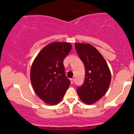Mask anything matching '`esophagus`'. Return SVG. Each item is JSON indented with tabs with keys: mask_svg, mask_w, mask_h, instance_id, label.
<instances>
[{
	"mask_svg": "<svg viewBox=\"0 0 134 134\" xmlns=\"http://www.w3.org/2000/svg\"><path fill=\"white\" fill-rule=\"evenodd\" d=\"M74 81V78H72V79H70V82H71V84H73Z\"/></svg>",
	"mask_w": 134,
	"mask_h": 134,
	"instance_id": "1",
	"label": "esophagus"
}]
</instances>
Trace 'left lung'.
Returning a JSON list of instances; mask_svg holds the SVG:
<instances>
[{
    "instance_id": "obj_1",
    "label": "left lung",
    "mask_w": 134,
    "mask_h": 134,
    "mask_svg": "<svg viewBox=\"0 0 134 134\" xmlns=\"http://www.w3.org/2000/svg\"><path fill=\"white\" fill-rule=\"evenodd\" d=\"M75 47L86 71L84 82L77 87V92L85 103L93 104L107 93L111 82V72L102 55L91 44L76 43Z\"/></svg>"
}]
</instances>
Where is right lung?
<instances>
[{
    "label": "right lung",
    "instance_id": "obj_1",
    "mask_svg": "<svg viewBox=\"0 0 134 134\" xmlns=\"http://www.w3.org/2000/svg\"><path fill=\"white\" fill-rule=\"evenodd\" d=\"M71 49L69 43H52L44 47L34 60L31 81L35 93L46 103H58L70 86V80L65 76L64 60Z\"/></svg>",
    "mask_w": 134,
    "mask_h": 134
}]
</instances>
